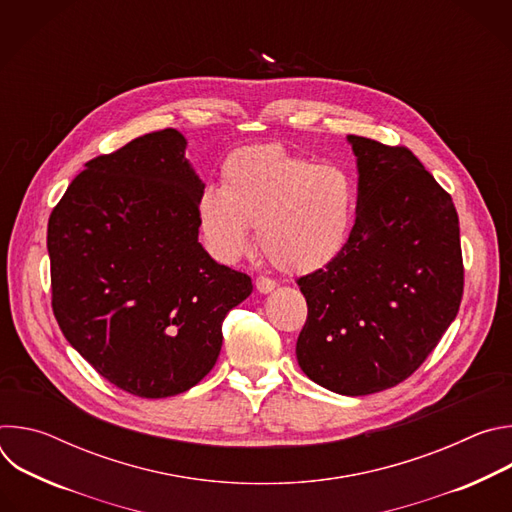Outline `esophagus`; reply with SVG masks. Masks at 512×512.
<instances>
[{"mask_svg": "<svg viewBox=\"0 0 512 512\" xmlns=\"http://www.w3.org/2000/svg\"><path fill=\"white\" fill-rule=\"evenodd\" d=\"M255 287H257V291L259 294H269V291H273L275 289V281L273 279H269V277H257L255 279Z\"/></svg>", "mask_w": 512, "mask_h": 512, "instance_id": "1", "label": "esophagus"}]
</instances>
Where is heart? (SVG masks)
Segmentation results:
<instances>
[{
  "mask_svg": "<svg viewBox=\"0 0 512 512\" xmlns=\"http://www.w3.org/2000/svg\"><path fill=\"white\" fill-rule=\"evenodd\" d=\"M223 188L206 186L196 202V221L212 257L233 263L251 247V227L273 267L314 273L346 249L356 188L334 164H316L281 143L239 148L223 164Z\"/></svg>",
  "mask_w": 512,
  "mask_h": 512,
  "instance_id": "b5f03b06",
  "label": "heart"
}]
</instances>
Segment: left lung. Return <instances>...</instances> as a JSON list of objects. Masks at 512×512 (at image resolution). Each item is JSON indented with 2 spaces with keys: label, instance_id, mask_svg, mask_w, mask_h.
I'll return each instance as SVG.
<instances>
[{
  "label": "left lung",
  "instance_id": "8db88e82",
  "mask_svg": "<svg viewBox=\"0 0 512 512\" xmlns=\"http://www.w3.org/2000/svg\"><path fill=\"white\" fill-rule=\"evenodd\" d=\"M358 164L356 221L342 255L298 279L308 318L302 371L340 395L411 377L454 322L464 294L452 196L405 145L348 135Z\"/></svg>",
  "mask_w": 512,
  "mask_h": 512
}]
</instances>
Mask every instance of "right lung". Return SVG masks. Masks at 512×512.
Instances as JSON below:
<instances>
[{
  "label": "right lung",
  "mask_w": 512,
  "mask_h": 512,
  "mask_svg": "<svg viewBox=\"0 0 512 512\" xmlns=\"http://www.w3.org/2000/svg\"><path fill=\"white\" fill-rule=\"evenodd\" d=\"M176 129L87 162L48 221L52 310L64 338L117 389L164 399L198 385L223 320L253 291L198 243L204 190Z\"/></svg>",
  "instance_id": "right-lung-1"
}]
</instances>
